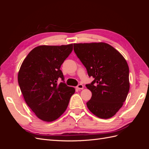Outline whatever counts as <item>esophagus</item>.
I'll return each mask as SVG.
<instances>
[{"label": "esophagus", "instance_id": "34e87169", "mask_svg": "<svg viewBox=\"0 0 149 149\" xmlns=\"http://www.w3.org/2000/svg\"><path fill=\"white\" fill-rule=\"evenodd\" d=\"M76 88H77L78 89H83V88H84V86H83V84H78L77 86H76Z\"/></svg>", "mask_w": 149, "mask_h": 149}]
</instances>
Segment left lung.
Segmentation results:
<instances>
[{
	"label": "left lung",
	"mask_w": 149,
	"mask_h": 149,
	"mask_svg": "<svg viewBox=\"0 0 149 149\" xmlns=\"http://www.w3.org/2000/svg\"><path fill=\"white\" fill-rule=\"evenodd\" d=\"M74 51L94 79L86 85L92 93L89 110L102 119L114 116L126 100L130 88L129 69L124 56L110 45L74 43Z\"/></svg>",
	"instance_id": "8db88e82"
}]
</instances>
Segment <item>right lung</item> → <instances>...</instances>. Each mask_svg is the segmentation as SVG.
Returning <instances> with one entry per match:
<instances>
[{
    "label": "right lung",
    "instance_id": "right-lung-1",
    "mask_svg": "<svg viewBox=\"0 0 149 149\" xmlns=\"http://www.w3.org/2000/svg\"><path fill=\"white\" fill-rule=\"evenodd\" d=\"M73 50V44L35 47L25 58L18 74L24 100L37 118L55 120L64 113L75 89L63 82L61 65Z\"/></svg>",
    "mask_w": 149,
    "mask_h": 149
}]
</instances>
